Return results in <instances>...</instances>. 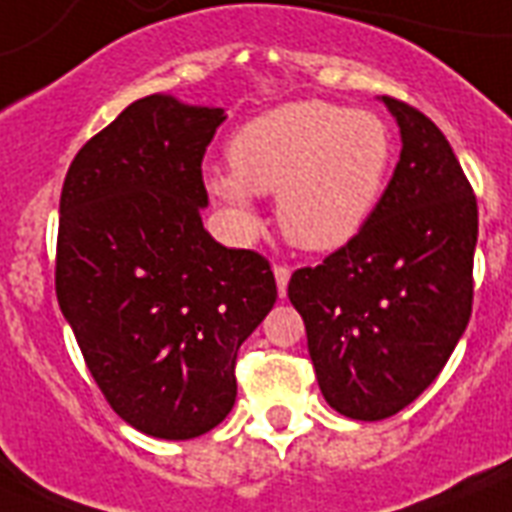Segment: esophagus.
Here are the masks:
<instances>
[{
    "mask_svg": "<svg viewBox=\"0 0 512 512\" xmlns=\"http://www.w3.org/2000/svg\"><path fill=\"white\" fill-rule=\"evenodd\" d=\"M273 276H276L279 297H284V295H287V284H289V276H292V271H289L287 265H276V268H273Z\"/></svg>",
    "mask_w": 512,
    "mask_h": 512,
    "instance_id": "esophagus-1",
    "label": "esophagus"
}]
</instances>
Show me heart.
Returning a JSON list of instances; mask_svg holds the SVG:
<instances>
[{
    "instance_id": "b5f03b06",
    "label": "heart",
    "mask_w": 512,
    "mask_h": 512,
    "mask_svg": "<svg viewBox=\"0 0 512 512\" xmlns=\"http://www.w3.org/2000/svg\"><path fill=\"white\" fill-rule=\"evenodd\" d=\"M233 172L207 188L244 233L257 231L252 193L279 196V225L305 252H335L361 233L388 185L396 138L372 111L295 100L241 124L228 148Z\"/></svg>"
}]
</instances>
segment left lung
<instances>
[{"label": "left lung", "mask_w": 512, "mask_h": 512, "mask_svg": "<svg viewBox=\"0 0 512 512\" xmlns=\"http://www.w3.org/2000/svg\"><path fill=\"white\" fill-rule=\"evenodd\" d=\"M382 103L401 156L356 239L289 279L327 404L350 420L409 406L452 356L473 308L478 207L449 140L401 100Z\"/></svg>", "instance_id": "obj_1"}]
</instances>
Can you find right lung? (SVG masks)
Wrapping results in <instances>:
<instances>
[{
  "instance_id": "1",
  "label": "right lung",
  "mask_w": 512,
  "mask_h": 512,
  "mask_svg": "<svg viewBox=\"0 0 512 512\" xmlns=\"http://www.w3.org/2000/svg\"><path fill=\"white\" fill-rule=\"evenodd\" d=\"M223 108L148 95L68 167L55 292L114 412L154 438L207 433L236 404V353L276 303L265 257L201 223V159Z\"/></svg>"
}]
</instances>
